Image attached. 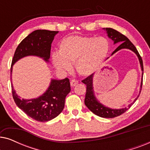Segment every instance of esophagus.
Returning a JSON list of instances; mask_svg holds the SVG:
<instances>
[{"mask_svg": "<svg viewBox=\"0 0 150 150\" xmlns=\"http://www.w3.org/2000/svg\"><path fill=\"white\" fill-rule=\"evenodd\" d=\"M78 83H79V82H78L76 80H71L70 82V85L71 87H75L76 85H78Z\"/></svg>", "mask_w": 150, "mask_h": 150, "instance_id": "34e87169", "label": "esophagus"}]
</instances>
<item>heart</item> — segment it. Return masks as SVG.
I'll use <instances>...</instances> for the list:
<instances>
[{"label":"heart","mask_w":150,"mask_h":150,"mask_svg":"<svg viewBox=\"0 0 150 150\" xmlns=\"http://www.w3.org/2000/svg\"><path fill=\"white\" fill-rule=\"evenodd\" d=\"M108 40L104 37L71 35L62 39L58 52L52 55L54 66L61 71H69L74 63L79 74L88 76L99 68L109 50Z\"/></svg>","instance_id":"b5f03b06"}]
</instances>
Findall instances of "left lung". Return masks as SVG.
Listing matches in <instances>:
<instances>
[{
    "label": "left lung",
    "mask_w": 150,
    "mask_h": 150,
    "mask_svg": "<svg viewBox=\"0 0 150 150\" xmlns=\"http://www.w3.org/2000/svg\"><path fill=\"white\" fill-rule=\"evenodd\" d=\"M104 29L106 30L108 38L112 39V40L114 41V44H116V43L120 42H122V44H121L120 46L115 49V50L112 53V54H113L115 52H117L118 50H120L122 48L130 49V50H132L133 52L136 53L137 57H139L141 69H142V71H143V64L142 58H141V55L139 54L138 50H137L136 47H135L134 46V44H133L132 43L128 40V38L125 36L124 35L121 33L120 32L113 29V28H104ZM93 74H91V75L88 76L87 78H85V79H83V81H82V82L87 85V89H86L85 99V105L90 110H91V112H93L94 114L96 115L101 117H104V118H113V117H115L120 116L122 114L124 113L126 110H128L129 108L131 107V106L132 105L133 103H134L135 101L137 100V98H139L138 96V97L134 100V102L132 104H130L128 107L122 108V109H111V108L106 107V106L102 105V104H100L99 102H98V100H96V98L93 95ZM142 85H143V79H142V82H141V88H142ZM141 91H140V93H141Z\"/></svg>",
    "instance_id": "left-lung-1"
}]
</instances>
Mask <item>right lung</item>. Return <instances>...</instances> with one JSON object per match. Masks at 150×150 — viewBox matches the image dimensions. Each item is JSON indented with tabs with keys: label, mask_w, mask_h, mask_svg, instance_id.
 <instances>
[{
	"label": "right lung",
	"mask_w": 150,
	"mask_h": 150,
	"mask_svg": "<svg viewBox=\"0 0 150 150\" xmlns=\"http://www.w3.org/2000/svg\"><path fill=\"white\" fill-rule=\"evenodd\" d=\"M58 31L36 30L24 39L16 48L12 59V66L18 60L28 55H35L48 61L50 55L51 44ZM12 96L16 105L30 117L38 122L50 121L62 112L66 96L71 91L67 78L63 80H52L48 89L36 99L20 100L13 87Z\"/></svg>",
	"instance_id": "right-lung-1"
}]
</instances>
